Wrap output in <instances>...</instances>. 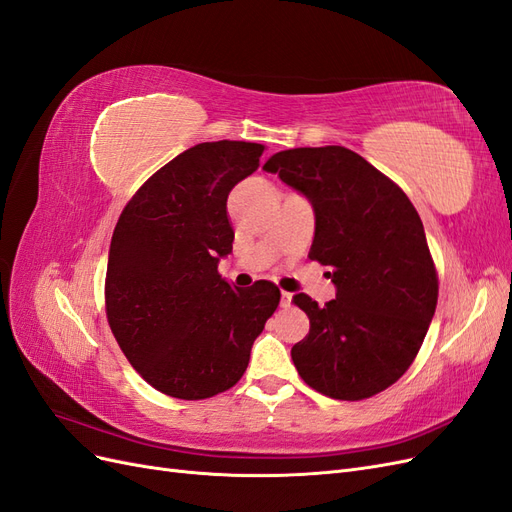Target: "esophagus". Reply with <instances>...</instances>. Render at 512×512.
I'll return each instance as SVG.
<instances>
[{
  "instance_id": "34e87169",
  "label": "esophagus",
  "mask_w": 512,
  "mask_h": 512,
  "mask_svg": "<svg viewBox=\"0 0 512 512\" xmlns=\"http://www.w3.org/2000/svg\"><path fill=\"white\" fill-rule=\"evenodd\" d=\"M290 301H292V294L290 292H282V307H290Z\"/></svg>"
}]
</instances>
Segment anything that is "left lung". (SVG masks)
Here are the masks:
<instances>
[{
  "instance_id": "left-lung-1",
  "label": "left lung",
  "mask_w": 512,
  "mask_h": 512,
  "mask_svg": "<svg viewBox=\"0 0 512 512\" xmlns=\"http://www.w3.org/2000/svg\"><path fill=\"white\" fill-rule=\"evenodd\" d=\"M316 215L309 258L331 267L335 299L294 294L309 333L292 363L318 393L359 401L406 374L438 303L425 228L404 190L346 147H299L262 166Z\"/></svg>"
}]
</instances>
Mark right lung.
I'll list each match as a JSON object with an SVG mask.
<instances>
[{"instance_id": "add662e5", "label": "right lung", "mask_w": 512, "mask_h": 512, "mask_svg": "<svg viewBox=\"0 0 512 512\" xmlns=\"http://www.w3.org/2000/svg\"><path fill=\"white\" fill-rule=\"evenodd\" d=\"M262 151L245 141L185 149L119 215L106 318L130 365L164 395L207 399L235 386L280 303L267 280L239 290L218 273L235 239L228 194L260 166Z\"/></svg>"}]
</instances>
